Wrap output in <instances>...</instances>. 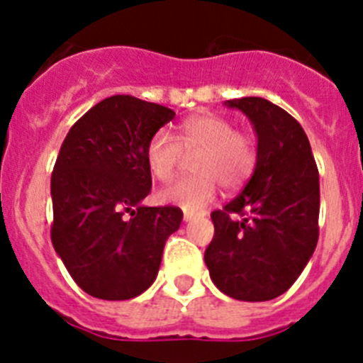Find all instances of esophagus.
<instances>
[{
  "instance_id": "esophagus-1",
  "label": "esophagus",
  "mask_w": 363,
  "mask_h": 363,
  "mask_svg": "<svg viewBox=\"0 0 363 363\" xmlns=\"http://www.w3.org/2000/svg\"><path fill=\"white\" fill-rule=\"evenodd\" d=\"M194 216H196V214L191 213V211H189V209H184V220L185 221H191Z\"/></svg>"
}]
</instances>
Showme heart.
I'll use <instances>...</instances> for the list:
<instances>
[{
    "label": "heart",
    "instance_id": "heart-1",
    "mask_svg": "<svg viewBox=\"0 0 363 363\" xmlns=\"http://www.w3.org/2000/svg\"><path fill=\"white\" fill-rule=\"evenodd\" d=\"M194 154L196 174L179 179L160 194L162 201L198 211L209 203L218 191L238 189L251 178L256 167V142L251 134L234 130L233 121L218 114H194L179 125L178 142L171 133L158 130L147 143L145 162L158 182L174 178L182 156Z\"/></svg>",
    "mask_w": 363,
    "mask_h": 363
}]
</instances>
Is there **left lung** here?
I'll use <instances>...</instances> for the list:
<instances>
[{
    "mask_svg": "<svg viewBox=\"0 0 363 363\" xmlns=\"http://www.w3.org/2000/svg\"><path fill=\"white\" fill-rule=\"evenodd\" d=\"M251 120L256 167L238 196L211 214L205 264L234 300L267 301L296 281L318 243L320 179L309 140L289 112L264 98L225 101Z\"/></svg>",
    "mask_w": 363,
    "mask_h": 363,
    "instance_id": "8db88e82",
    "label": "left lung"
}]
</instances>
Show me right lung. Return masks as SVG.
<instances>
[{
    "mask_svg": "<svg viewBox=\"0 0 363 363\" xmlns=\"http://www.w3.org/2000/svg\"><path fill=\"white\" fill-rule=\"evenodd\" d=\"M176 112L134 96H111L70 127L50 178L54 251L94 298L130 300L152 285L167 238L184 213L145 207L150 138Z\"/></svg>",
    "mask_w": 363,
    "mask_h": 363,
    "instance_id": "add662e5",
    "label": "right lung"
}]
</instances>
